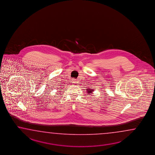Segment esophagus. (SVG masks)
Wrapping results in <instances>:
<instances>
[{
	"instance_id": "1",
	"label": "esophagus",
	"mask_w": 155,
	"mask_h": 155,
	"mask_svg": "<svg viewBox=\"0 0 155 155\" xmlns=\"http://www.w3.org/2000/svg\"><path fill=\"white\" fill-rule=\"evenodd\" d=\"M72 83H73V84H75L76 83V81H75V80H72Z\"/></svg>"
}]
</instances>
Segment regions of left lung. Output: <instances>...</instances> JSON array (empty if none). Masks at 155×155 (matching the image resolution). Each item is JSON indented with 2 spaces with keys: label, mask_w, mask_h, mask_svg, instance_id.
I'll list each match as a JSON object with an SVG mask.
<instances>
[{
  "label": "left lung",
  "mask_w": 155,
  "mask_h": 155,
  "mask_svg": "<svg viewBox=\"0 0 155 155\" xmlns=\"http://www.w3.org/2000/svg\"><path fill=\"white\" fill-rule=\"evenodd\" d=\"M86 90H87V93H88V94H91V93H92V92L94 91V90H92V89H91V88H88V89H87ZM88 95H89V94H88Z\"/></svg>",
  "instance_id": "1"
}]
</instances>
